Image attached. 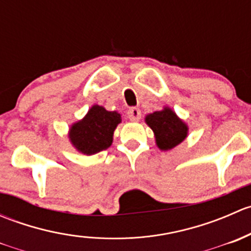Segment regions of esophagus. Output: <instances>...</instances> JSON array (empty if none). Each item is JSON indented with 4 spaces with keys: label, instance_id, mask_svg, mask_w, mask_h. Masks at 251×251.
Returning a JSON list of instances; mask_svg holds the SVG:
<instances>
[{
    "label": "esophagus",
    "instance_id": "1",
    "mask_svg": "<svg viewBox=\"0 0 251 251\" xmlns=\"http://www.w3.org/2000/svg\"><path fill=\"white\" fill-rule=\"evenodd\" d=\"M127 115H128V119H130L131 121H138L141 119V110L138 109V108H131L130 110L127 111Z\"/></svg>",
    "mask_w": 251,
    "mask_h": 251
}]
</instances>
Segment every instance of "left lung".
<instances>
[{"mask_svg": "<svg viewBox=\"0 0 251 251\" xmlns=\"http://www.w3.org/2000/svg\"><path fill=\"white\" fill-rule=\"evenodd\" d=\"M144 121L153 130L155 144L160 151H171L188 136V125L169 107L148 114Z\"/></svg>", "mask_w": 251, "mask_h": 251, "instance_id": "8db88e82", "label": "left lung"}]
</instances>
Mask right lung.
Returning <instances> with one entry per match:
<instances>
[{
	"label": "right lung",
	"mask_w": 251,
	"mask_h": 251,
	"mask_svg": "<svg viewBox=\"0 0 251 251\" xmlns=\"http://www.w3.org/2000/svg\"><path fill=\"white\" fill-rule=\"evenodd\" d=\"M120 123L121 115L118 111H109L102 105L95 104L81 120L70 126L68 137L78 153L93 155L109 148L114 131Z\"/></svg>",
	"instance_id": "obj_1"
}]
</instances>
